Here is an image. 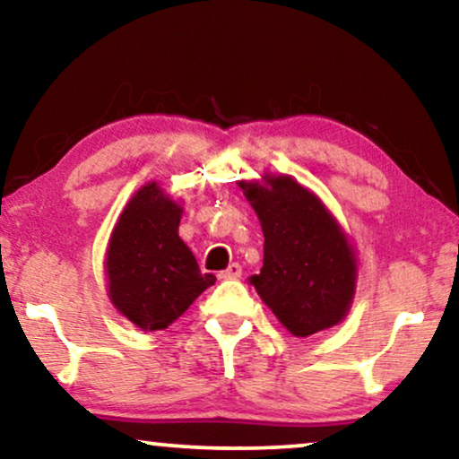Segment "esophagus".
<instances>
[{"instance_id":"obj_1","label":"esophagus","mask_w":459,"mask_h":459,"mask_svg":"<svg viewBox=\"0 0 459 459\" xmlns=\"http://www.w3.org/2000/svg\"><path fill=\"white\" fill-rule=\"evenodd\" d=\"M237 277H241V264H229V269H224L220 273V280H237Z\"/></svg>"}]
</instances>
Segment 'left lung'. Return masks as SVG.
Masks as SVG:
<instances>
[{
	"label": "left lung",
	"mask_w": 459,
	"mask_h": 459,
	"mask_svg": "<svg viewBox=\"0 0 459 459\" xmlns=\"http://www.w3.org/2000/svg\"><path fill=\"white\" fill-rule=\"evenodd\" d=\"M239 186L264 235L263 269L249 283L294 336L336 326L356 292V254L341 224L290 176Z\"/></svg>",
	"instance_id": "obj_1"
}]
</instances>
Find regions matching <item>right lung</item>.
<instances>
[{"mask_svg":"<svg viewBox=\"0 0 459 459\" xmlns=\"http://www.w3.org/2000/svg\"><path fill=\"white\" fill-rule=\"evenodd\" d=\"M182 207L156 182L142 186L116 222L106 254L108 297L142 330H165L213 286L179 239Z\"/></svg>","mask_w":459,"mask_h":459,"instance_id":"add662e5","label":"right lung"}]
</instances>
